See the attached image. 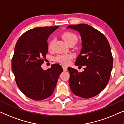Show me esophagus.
<instances>
[{"label": "esophagus", "mask_w": 124, "mask_h": 124, "mask_svg": "<svg viewBox=\"0 0 124 124\" xmlns=\"http://www.w3.org/2000/svg\"><path fill=\"white\" fill-rule=\"evenodd\" d=\"M62 69H63L64 71H67V67H65V66H64V65H62Z\"/></svg>", "instance_id": "esophagus-1"}]
</instances>
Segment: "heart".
Here are the masks:
<instances>
[{
	"mask_svg": "<svg viewBox=\"0 0 124 124\" xmlns=\"http://www.w3.org/2000/svg\"><path fill=\"white\" fill-rule=\"evenodd\" d=\"M62 37L63 39L65 40L66 43L69 44L71 42H77L78 38L75 34L70 31H65L62 33ZM53 47V41L51 40L48 43V48L52 50ZM72 55L69 54H65V55H59L55 57V61L60 62L61 64L67 65L69 63L70 59H72Z\"/></svg>",
	"mask_w": 124,
	"mask_h": 124,
	"instance_id": "obj_1",
	"label": "heart"
}]
</instances>
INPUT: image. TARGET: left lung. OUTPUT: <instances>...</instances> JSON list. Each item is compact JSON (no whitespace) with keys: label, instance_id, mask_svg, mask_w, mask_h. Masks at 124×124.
Returning <instances> with one entry per match:
<instances>
[{"label":"left lung","instance_id":"8db88e82","mask_svg":"<svg viewBox=\"0 0 124 124\" xmlns=\"http://www.w3.org/2000/svg\"><path fill=\"white\" fill-rule=\"evenodd\" d=\"M68 28L80 33L82 48L75 64L85 66L82 72L68 68L70 89L79 97H94L106 87L111 76L113 57L109 42L103 34L89 25H70Z\"/></svg>","mask_w":124,"mask_h":124}]
</instances>
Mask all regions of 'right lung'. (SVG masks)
Wrapping results in <instances>:
<instances>
[{"label": "right lung", "instance_id": "right-lung-1", "mask_svg": "<svg viewBox=\"0 0 124 124\" xmlns=\"http://www.w3.org/2000/svg\"><path fill=\"white\" fill-rule=\"evenodd\" d=\"M59 26L35 28L25 32L15 46L12 69L20 91L27 97L42 101L53 94L62 66L54 64L44 70L41 68L48 52L47 39Z\"/></svg>", "mask_w": 124, "mask_h": 124}]
</instances>
